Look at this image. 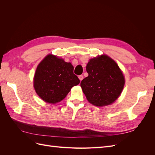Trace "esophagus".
Listing matches in <instances>:
<instances>
[{
    "instance_id": "esophagus-1",
    "label": "esophagus",
    "mask_w": 155,
    "mask_h": 155,
    "mask_svg": "<svg viewBox=\"0 0 155 155\" xmlns=\"http://www.w3.org/2000/svg\"><path fill=\"white\" fill-rule=\"evenodd\" d=\"M79 80L80 81H82V79H83V76H82V75H80V76H79Z\"/></svg>"
}]
</instances>
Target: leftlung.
<instances>
[{
  "label": "left lung",
  "mask_w": 155,
  "mask_h": 155,
  "mask_svg": "<svg viewBox=\"0 0 155 155\" xmlns=\"http://www.w3.org/2000/svg\"><path fill=\"white\" fill-rule=\"evenodd\" d=\"M88 77L81 87L91 104L102 107L112 104L122 91L125 79L118 64L109 56L103 55L90 59L87 65Z\"/></svg>",
  "instance_id": "8db88e82"
}]
</instances>
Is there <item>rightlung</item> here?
Returning a JSON list of instances; mask_svg holds the SVG:
<instances>
[{
  "mask_svg": "<svg viewBox=\"0 0 155 155\" xmlns=\"http://www.w3.org/2000/svg\"><path fill=\"white\" fill-rule=\"evenodd\" d=\"M79 82L71 63L50 54L37 67L34 83L36 93L42 100L56 104L63 100L71 88Z\"/></svg>",
  "mask_w": 155,
  "mask_h": 155,
  "instance_id": "right-lung-1",
  "label": "right lung"
}]
</instances>
